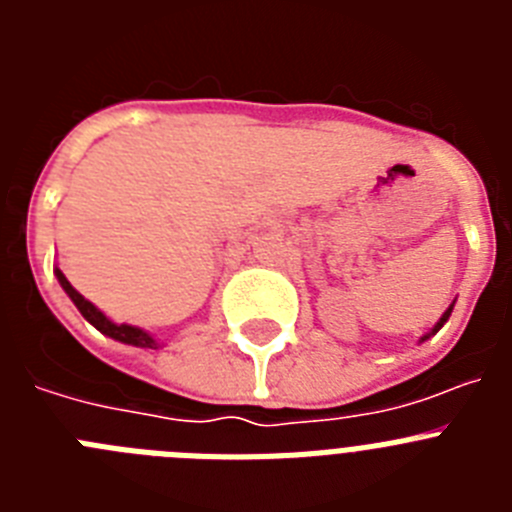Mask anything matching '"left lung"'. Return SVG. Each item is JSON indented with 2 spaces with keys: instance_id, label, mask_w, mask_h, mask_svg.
Returning a JSON list of instances; mask_svg holds the SVG:
<instances>
[{
  "instance_id": "left-lung-1",
  "label": "left lung",
  "mask_w": 512,
  "mask_h": 512,
  "mask_svg": "<svg viewBox=\"0 0 512 512\" xmlns=\"http://www.w3.org/2000/svg\"><path fill=\"white\" fill-rule=\"evenodd\" d=\"M451 310H454V305H451V307H449V310L443 312V315H441V320H438V323H436V325H433V330H431V333H428V336H423V338H420V341H425V338H431V336H436L438 330H441V328H443V323H446V320H449Z\"/></svg>"
}]
</instances>
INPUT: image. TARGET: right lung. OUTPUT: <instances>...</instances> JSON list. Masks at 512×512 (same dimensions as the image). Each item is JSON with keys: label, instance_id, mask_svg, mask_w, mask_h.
I'll return each mask as SVG.
<instances>
[{"label": "right lung", "instance_id": "1", "mask_svg": "<svg viewBox=\"0 0 512 512\" xmlns=\"http://www.w3.org/2000/svg\"><path fill=\"white\" fill-rule=\"evenodd\" d=\"M56 277H58V282H61V287L66 289V295L71 297V302H74L76 307H79V312L81 315H84V318L89 320V323L94 325V328L99 330V333H104V336H110V338H115V341H120V343H130V346H138V348H158V343L153 341L151 336H148L146 330H140V328H135V325H117V323H112L110 318H107V315H104L102 310H97V307L92 305V302L89 300H84V297L79 295V292H76L74 287H71V282L66 277H63V271L61 269H56Z\"/></svg>", "mask_w": 512, "mask_h": 512}]
</instances>
